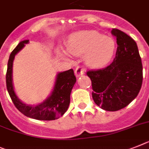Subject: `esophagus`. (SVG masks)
<instances>
[{
  "label": "esophagus",
  "instance_id": "esophagus-1",
  "mask_svg": "<svg viewBox=\"0 0 149 149\" xmlns=\"http://www.w3.org/2000/svg\"><path fill=\"white\" fill-rule=\"evenodd\" d=\"M84 72L85 69L82 67H81V66H78V67L76 68V70H75V75H76V77H81L82 75L84 74Z\"/></svg>",
  "mask_w": 149,
  "mask_h": 149
}]
</instances>
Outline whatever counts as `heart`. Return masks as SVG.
Here are the masks:
<instances>
[{
  "instance_id": "heart-1",
  "label": "heart",
  "mask_w": 149,
  "mask_h": 149,
  "mask_svg": "<svg viewBox=\"0 0 149 149\" xmlns=\"http://www.w3.org/2000/svg\"><path fill=\"white\" fill-rule=\"evenodd\" d=\"M67 51L72 55H83L85 64L89 68H103L110 63L114 54V40L103 36L95 31H79L73 32L67 41ZM61 55L68 57L66 52Z\"/></svg>"
}]
</instances>
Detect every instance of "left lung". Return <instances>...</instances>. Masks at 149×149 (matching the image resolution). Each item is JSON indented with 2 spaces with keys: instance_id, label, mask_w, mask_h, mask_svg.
<instances>
[{
  "instance_id": "obj_1",
  "label": "left lung",
  "mask_w": 149,
  "mask_h": 149,
  "mask_svg": "<svg viewBox=\"0 0 149 149\" xmlns=\"http://www.w3.org/2000/svg\"><path fill=\"white\" fill-rule=\"evenodd\" d=\"M116 56L111 65L87 72L92 86L94 102L103 110L117 111L136 98L142 84V64L138 47L131 37L117 29Z\"/></svg>"
}]
</instances>
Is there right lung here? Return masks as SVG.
<instances>
[{
    "label": "right lung",
    "mask_w": 149,
    "mask_h": 149,
    "mask_svg": "<svg viewBox=\"0 0 149 149\" xmlns=\"http://www.w3.org/2000/svg\"><path fill=\"white\" fill-rule=\"evenodd\" d=\"M24 40L18 44L11 52L7 63L6 83L8 93L17 109L26 117L39 120L58 119L67 111L70 102V93L77 82L73 70L60 72L57 74L52 92L45 101L37 104H27L22 102L15 92L13 83V64L15 56L29 43Z\"/></svg>",
    "instance_id": "1"
}]
</instances>
